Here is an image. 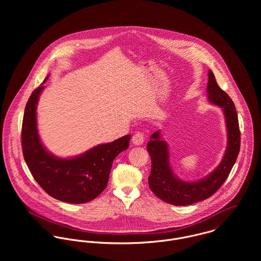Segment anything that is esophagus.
Masks as SVG:
<instances>
[{
	"label": "esophagus",
	"instance_id": "34e87169",
	"mask_svg": "<svg viewBox=\"0 0 261 261\" xmlns=\"http://www.w3.org/2000/svg\"><path fill=\"white\" fill-rule=\"evenodd\" d=\"M133 144L136 146H141L145 142V136L142 132H137L133 137Z\"/></svg>",
	"mask_w": 261,
	"mask_h": 261
}]
</instances>
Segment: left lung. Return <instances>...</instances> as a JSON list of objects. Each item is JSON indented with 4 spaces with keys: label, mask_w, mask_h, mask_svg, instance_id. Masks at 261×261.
<instances>
[{
    "label": "left lung",
    "mask_w": 261,
    "mask_h": 261,
    "mask_svg": "<svg viewBox=\"0 0 261 261\" xmlns=\"http://www.w3.org/2000/svg\"><path fill=\"white\" fill-rule=\"evenodd\" d=\"M207 95L210 103L222 109L227 128V147L222 161L217 168L206 177L187 182L179 179L170 165L168 144L162 139L160 130L150 136L147 145L151 159L149 186L151 192L166 203L187 206L211 197L222 186L233 168L240 149V130L234 102L222 90L211 70L208 72Z\"/></svg>",
    "instance_id": "1"
}]
</instances>
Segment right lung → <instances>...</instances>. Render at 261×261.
I'll use <instances>...</instances> for the list:
<instances>
[{"mask_svg": "<svg viewBox=\"0 0 261 261\" xmlns=\"http://www.w3.org/2000/svg\"><path fill=\"white\" fill-rule=\"evenodd\" d=\"M46 76L43 83L48 79ZM36 88L24 112L22 148L28 168L41 188L51 197L71 204L95 199L108 185L113 160L128 148L130 136L100 144L73 158H59L43 146L37 128V105L44 89Z\"/></svg>", "mask_w": 261, "mask_h": 261, "instance_id": "right-lung-1", "label": "right lung"}]
</instances>
